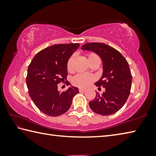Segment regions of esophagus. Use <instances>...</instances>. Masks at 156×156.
<instances>
[{
    "label": "esophagus",
    "instance_id": "1",
    "mask_svg": "<svg viewBox=\"0 0 156 156\" xmlns=\"http://www.w3.org/2000/svg\"><path fill=\"white\" fill-rule=\"evenodd\" d=\"M79 91L84 92V91H85V89H79Z\"/></svg>",
    "mask_w": 156,
    "mask_h": 156
}]
</instances>
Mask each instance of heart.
I'll return each mask as SVG.
<instances>
[{"instance_id": "1", "label": "heart", "mask_w": 156, "mask_h": 156, "mask_svg": "<svg viewBox=\"0 0 156 156\" xmlns=\"http://www.w3.org/2000/svg\"><path fill=\"white\" fill-rule=\"evenodd\" d=\"M87 60L89 64L91 65V63L94 62H100V58L94 53H90V54H87ZM73 56H71L67 63V68L69 72H72L73 71ZM94 80L95 77L93 75L79 73L72 78V83L73 85L78 87L86 88L90 85Z\"/></svg>"}]
</instances>
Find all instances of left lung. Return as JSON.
Returning a JSON list of instances; mask_svg holds the SVG:
<instances>
[{
    "mask_svg": "<svg viewBox=\"0 0 156 156\" xmlns=\"http://www.w3.org/2000/svg\"><path fill=\"white\" fill-rule=\"evenodd\" d=\"M81 49L96 53L103 65L102 77L95 84L105 91L102 95L96 92L94 100L89 102V107L98 114H113L124 106L130 94L132 76L129 63L118 50L105 43H88Z\"/></svg>",
    "mask_w": 156,
    "mask_h": 156,
    "instance_id": "8db88e82",
    "label": "left lung"
}]
</instances>
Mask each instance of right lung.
<instances>
[{"label": "right lung", "mask_w": 156, "mask_h": 156, "mask_svg": "<svg viewBox=\"0 0 156 156\" xmlns=\"http://www.w3.org/2000/svg\"><path fill=\"white\" fill-rule=\"evenodd\" d=\"M79 46L78 43L54 44L36 54L29 65L26 78L29 94L46 115L56 117L67 112L73 96L79 93L73 86L63 92L58 90V84L67 80L68 60Z\"/></svg>", "instance_id": "obj_1"}]
</instances>
